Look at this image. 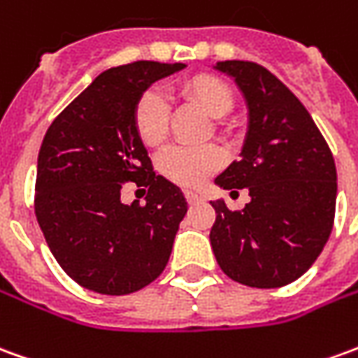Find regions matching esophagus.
<instances>
[{"instance_id":"1","label":"esophagus","mask_w":358,"mask_h":358,"mask_svg":"<svg viewBox=\"0 0 358 358\" xmlns=\"http://www.w3.org/2000/svg\"><path fill=\"white\" fill-rule=\"evenodd\" d=\"M184 196H186L187 203H199V201H203V196H201L199 192H192V189H186V192H184Z\"/></svg>"}]
</instances>
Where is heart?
I'll use <instances>...</instances> for the list:
<instances>
[{
	"label": "heart",
	"instance_id": "1",
	"mask_svg": "<svg viewBox=\"0 0 358 358\" xmlns=\"http://www.w3.org/2000/svg\"><path fill=\"white\" fill-rule=\"evenodd\" d=\"M178 94L187 102L196 104L211 118H224L234 106V94L222 79L209 73L189 77L178 85ZM134 129L139 141L147 147H157L166 139L171 106L161 92L149 89L139 94L134 112ZM224 162V155L217 147H171L161 155L159 169L166 178L184 187L203 184Z\"/></svg>",
	"mask_w": 358,
	"mask_h": 358
}]
</instances>
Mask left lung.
Returning a JSON list of instances; mask_svg holds the SVG:
<instances>
[{"instance_id":"1","label":"left lung","mask_w":358,"mask_h":358,"mask_svg":"<svg viewBox=\"0 0 358 358\" xmlns=\"http://www.w3.org/2000/svg\"><path fill=\"white\" fill-rule=\"evenodd\" d=\"M234 77L248 104L240 153L215 178L224 189L248 187L250 203L231 211L211 201L209 238L231 279L257 289L292 283L316 262L334 229L337 172L334 155L302 102L254 62H217Z\"/></svg>"}]
</instances>
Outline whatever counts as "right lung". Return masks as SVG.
Masks as SVG:
<instances>
[{"mask_svg":"<svg viewBox=\"0 0 358 358\" xmlns=\"http://www.w3.org/2000/svg\"><path fill=\"white\" fill-rule=\"evenodd\" d=\"M184 67L134 62L106 69L62 110L40 145L34 213L57 264L89 291L136 292L169 264L186 197L155 174L131 112L149 85ZM126 181L148 187L147 204L119 201Z\"/></svg>","mask_w":358,"mask_h":358,"instance_id":"right-lung-1","label":"right lung"}]
</instances>
